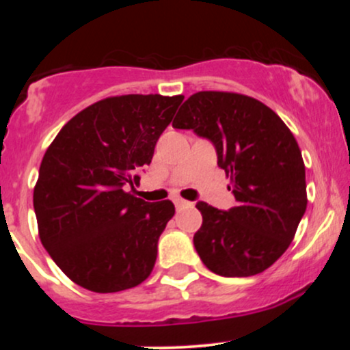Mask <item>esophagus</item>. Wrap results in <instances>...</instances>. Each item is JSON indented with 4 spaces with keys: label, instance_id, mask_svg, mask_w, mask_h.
<instances>
[{
    "label": "esophagus",
    "instance_id": "1",
    "mask_svg": "<svg viewBox=\"0 0 350 350\" xmlns=\"http://www.w3.org/2000/svg\"><path fill=\"white\" fill-rule=\"evenodd\" d=\"M174 206H176V208H184V207L191 206V202H189V200L180 199V198H176L174 199Z\"/></svg>",
    "mask_w": 350,
    "mask_h": 350
}]
</instances>
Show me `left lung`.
<instances>
[{
  "label": "left lung",
  "instance_id": "8db88e82",
  "mask_svg": "<svg viewBox=\"0 0 350 350\" xmlns=\"http://www.w3.org/2000/svg\"><path fill=\"white\" fill-rule=\"evenodd\" d=\"M172 126L194 130L217 150L237 207L198 202L202 226L194 247L211 271L252 276L290 247L308 206L306 171L298 142L270 107L235 92L191 95Z\"/></svg>",
  "mask_w": 350,
  "mask_h": 350
}]
</instances>
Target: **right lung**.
Instances as JSON below:
<instances>
[{"label":"right lung","mask_w":350,"mask_h":350,"mask_svg":"<svg viewBox=\"0 0 350 350\" xmlns=\"http://www.w3.org/2000/svg\"><path fill=\"white\" fill-rule=\"evenodd\" d=\"M183 100L103 98L70 118L47 148L33 196L39 239L79 286L116 293L151 275L174 204L144 202L126 189L139 183Z\"/></svg>","instance_id":"1"}]
</instances>
